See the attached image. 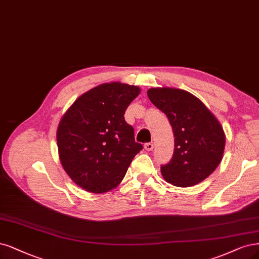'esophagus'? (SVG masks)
I'll use <instances>...</instances> for the list:
<instances>
[{
  "label": "esophagus",
  "mask_w": 259,
  "mask_h": 259,
  "mask_svg": "<svg viewBox=\"0 0 259 259\" xmlns=\"http://www.w3.org/2000/svg\"><path fill=\"white\" fill-rule=\"evenodd\" d=\"M153 148H154V146H153L152 142H149V144H146V145H145V149H146L147 151H152Z\"/></svg>",
  "instance_id": "1"
}]
</instances>
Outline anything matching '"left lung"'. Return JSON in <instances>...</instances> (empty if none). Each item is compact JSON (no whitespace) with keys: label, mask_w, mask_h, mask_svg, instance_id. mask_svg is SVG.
<instances>
[{"label":"left lung","mask_w":259,"mask_h":259,"mask_svg":"<svg viewBox=\"0 0 259 259\" xmlns=\"http://www.w3.org/2000/svg\"><path fill=\"white\" fill-rule=\"evenodd\" d=\"M150 101L163 111L175 135L170 162L160 167L164 179L189 187L203 181L223 158L226 137L221 123L199 99L176 88H152Z\"/></svg>","instance_id":"obj_1"}]
</instances>
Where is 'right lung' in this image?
Wrapping results in <instances>:
<instances>
[{
    "instance_id": "right-lung-1",
    "label": "right lung",
    "mask_w": 259,
    "mask_h": 259,
    "mask_svg": "<svg viewBox=\"0 0 259 259\" xmlns=\"http://www.w3.org/2000/svg\"><path fill=\"white\" fill-rule=\"evenodd\" d=\"M140 88L102 83L69 107L57 130L59 158L65 172L87 192L102 194L117 187L142 146L124 120Z\"/></svg>"
}]
</instances>
